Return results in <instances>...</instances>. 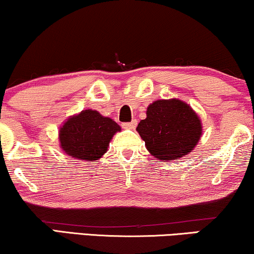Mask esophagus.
<instances>
[{
	"label": "esophagus",
	"instance_id": "1",
	"mask_svg": "<svg viewBox=\"0 0 254 254\" xmlns=\"http://www.w3.org/2000/svg\"><path fill=\"white\" fill-rule=\"evenodd\" d=\"M136 125H137V121L134 119V120H131L130 123H124L123 127L126 128V129H135Z\"/></svg>",
	"mask_w": 254,
	"mask_h": 254
}]
</instances>
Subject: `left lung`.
<instances>
[{
  "label": "left lung",
  "mask_w": 254,
  "mask_h": 254,
  "mask_svg": "<svg viewBox=\"0 0 254 254\" xmlns=\"http://www.w3.org/2000/svg\"><path fill=\"white\" fill-rule=\"evenodd\" d=\"M146 119L136 130L150 155L160 162L190 154L203 133L200 118L190 105L180 99H161L147 107Z\"/></svg>",
  "instance_id": "8db88e82"
}]
</instances>
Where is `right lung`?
<instances>
[{
  "label": "right lung",
  "mask_w": 254,
  "mask_h": 254,
  "mask_svg": "<svg viewBox=\"0 0 254 254\" xmlns=\"http://www.w3.org/2000/svg\"><path fill=\"white\" fill-rule=\"evenodd\" d=\"M121 127L94 110L71 115L58 131L59 147L72 159L95 162L105 155L114 134Z\"/></svg>",
  "instance_id": "right-lung-1"
}]
</instances>
